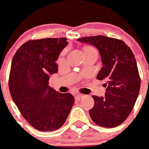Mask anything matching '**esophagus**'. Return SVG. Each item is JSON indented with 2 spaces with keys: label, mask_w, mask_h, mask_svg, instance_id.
Returning <instances> with one entry per match:
<instances>
[{
  "label": "esophagus",
  "mask_w": 149,
  "mask_h": 149,
  "mask_svg": "<svg viewBox=\"0 0 149 149\" xmlns=\"http://www.w3.org/2000/svg\"><path fill=\"white\" fill-rule=\"evenodd\" d=\"M83 97H84V95H82V94H77L76 96H75V99H76V100H80V99H82Z\"/></svg>",
  "instance_id": "esophagus-1"
}]
</instances>
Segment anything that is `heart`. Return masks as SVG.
Returning a JSON list of instances; mask_svg holds the SVG:
<instances>
[{
    "instance_id": "obj_1",
    "label": "heart",
    "mask_w": 149,
    "mask_h": 149,
    "mask_svg": "<svg viewBox=\"0 0 149 149\" xmlns=\"http://www.w3.org/2000/svg\"><path fill=\"white\" fill-rule=\"evenodd\" d=\"M93 48H92V47L87 46V47H85V48H84V51H85V50H90V49H93Z\"/></svg>"
}]
</instances>
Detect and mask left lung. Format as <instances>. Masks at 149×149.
<instances>
[{
	"label": "left lung",
	"mask_w": 149,
	"mask_h": 149,
	"mask_svg": "<svg viewBox=\"0 0 149 149\" xmlns=\"http://www.w3.org/2000/svg\"><path fill=\"white\" fill-rule=\"evenodd\" d=\"M77 40L98 48L103 67L97 79L107 82L105 96L93 95L90 116L99 126L115 127L127 118L139 93L141 78L135 56L125 42L116 38L97 35Z\"/></svg>",
	"instance_id": "obj_1"
}]
</instances>
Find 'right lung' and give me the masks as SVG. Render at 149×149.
<instances>
[{"label":"right lung","mask_w":149,"mask_h":149,"mask_svg":"<svg viewBox=\"0 0 149 149\" xmlns=\"http://www.w3.org/2000/svg\"><path fill=\"white\" fill-rule=\"evenodd\" d=\"M66 38L24 42L14 54L8 87L22 115L35 129L53 131L64 124L74 103L71 93H61L48 85L58 72V59L67 45Z\"/></svg>","instance_id":"1"}]
</instances>
